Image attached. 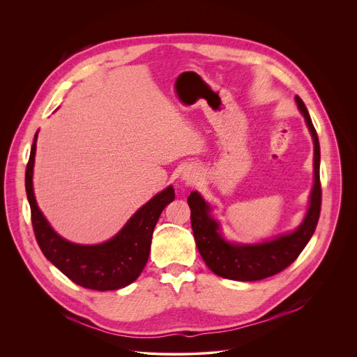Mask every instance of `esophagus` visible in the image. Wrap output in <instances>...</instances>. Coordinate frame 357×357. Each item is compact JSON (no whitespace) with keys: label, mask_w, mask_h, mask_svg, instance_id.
Returning <instances> with one entry per match:
<instances>
[{"label":"esophagus","mask_w":357,"mask_h":357,"mask_svg":"<svg viewBox=\"0 0 357 357\" xmlns=\"http://www.w3.org/2000/svg\"><path fill=\"white\" fill-rule=\"evenodd\" d=\"M182 178H183V181L186 183H195V181H196V175L192 174V172H185Z\"/></svg>","instance_id":"obj_1"}]
</instances>
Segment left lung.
<instances>
[{
    "label": "left lung",
    "instance_id": "obj_1",
    "mask_svg": "<svg viewBox=\"0 0 357 357\" xmlns=\"http://www.w3.org/2000/svg\"><path fill=\"white\" fill-rule=\"evenodd\" d=\"M299 112L305 117L314 139V176L310 208L301 226L288 234L260 244H233L226 241L219 223L211 218V208L197 192L188 197L190 208V223L197 250L203 261L219 277L234 281H259L275 275L291 266L311 240L321 215L322 189L319 179L321 148L317 130L303 101L295 97Z\"/></svg>",
    "mask_w": 357,
    "mask_h": 357
}]
</instances>
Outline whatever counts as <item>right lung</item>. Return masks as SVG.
<instances>
[{"label":"right lung","instance_id":"1","mask_svg":"<svg viewBox=\"0 0 357 357\" xmlns=\"http://www.w3.org/2000/svg\"><path fill=\"white\" fill-rule=\"evenodd\" d=\"M36 137L38 132L26 164L25 189L35 238L43 256L83 288L112 291L130 285L138 278L148 261L152 233L165 206L175 199L174 188L168 186L146 202L109 241L94 245L70 243L50 227L36 205L32 188Z\"/></svg>","mask_w":357,"mask_h":357}]
</instances>
